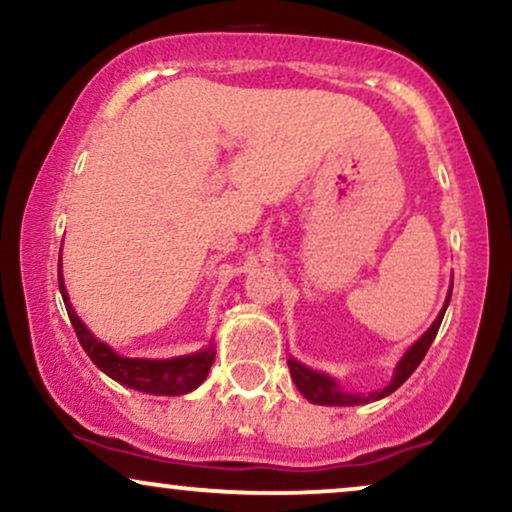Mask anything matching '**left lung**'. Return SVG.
Here are the masks:
<instances>
[{
    "label": "left lung",
    "mask_w": 512,
    "mask_h": 512,
    "mask_svg": "<svg viewBox=\"0 0 512 512\" xmlns=\"http://www.w3.org/2000/svg\"><path fill=\"white\" fill-rule=\"evenodd\" d=\"M449 297H452V290H449L447 302H445V306H442V311L438 313V318L433 320V325L428 327L424 335H421L417 342L410 346V349H407L405 356L400 358V363L395 365L393 379H391V384H388L386 388H381V391H374V393H367V395L344 393L342 388L337 386V381L332 379V377H327V374H323V372H316V370H311V367L297 363L295 358H288L290 377H292V381H295V386L299 388V393H302L306 400H311V403L330 405V407H335V405L337 407L363 405V403H372V400H379V398H386V395H391L395 388H400L407 379H410V374L417 370L421 360H424L426 351L431 349L433 339H435V335H438V330H440L442 318H445Z\"/></svg>",
    "instance_id": "1"
}]
</instances>
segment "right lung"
Returning a JSON list of instances; mask_svg holds the SVG:
<instances>
[{"label":"right lung","mask_w":512,"mask_h":512,"mask_svg":"<svg viewBox=\"0 0 512 512\" xmlns=\"http://www.w3.org/2000/svg\"><path fill=\"white\" fill-rule=\"evenodd\" d=\"M60 267V260H58ZM58 285L60 295H63L67 316L77 332L81 349L86 351V356L93 360L95 367H100L107 377H112L119 384L135 391L149 393V395H185L194 391L196 386H201V381L208 377L210 365L215 360L213 344L208 349L189 353V356L180 358H166V360H147V358H124L117 351L109 349L105 342H100L88 327L81 323V318L74 313L70 297H67L63 271H58Z\"/></svg>","instance_id":"1"}]
</instances>
